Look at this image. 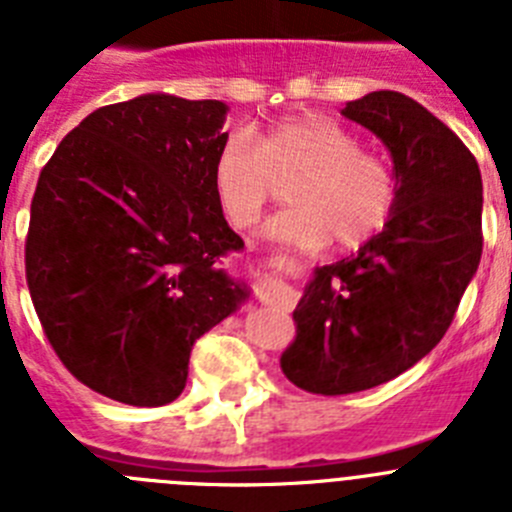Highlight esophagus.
<instances>
[{
	"instance_id": "obj_1",
	"label": "esophagus",
	"mask_w": 512,
	"mask_h": 512,
	"mask_svg": "<svg viewBox=\"0 0 512 512\" xmlns=\"http://www.w3.org/2000/svg\"><path fill=\"white\" fill-rule=\"evenodd\" d=\"M256 295H259V300L264 302V305L282 307V310H292L297 302V292L284 282L261 284V287L256 289Z\"/></svg>"
}]
</instances>
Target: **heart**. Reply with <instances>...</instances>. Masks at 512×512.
<instances>
[{"instance_id":"1","label":"heart","mask_w":512,"mask_h":512,"mask_svg":"<svg viewBox=\"0 0 512 512\" xmlns=\"http://www.w3.org/2000/svg\"><path fill=\"white\" fill-rule=\"evenodd\" d=\"M292 207L266 223V238L320 248L336 238L359 248L379 233L395 207V174L341 122L295 115L271 125L256 146L243 133L225 138L212 164L217 205L233 228H251L266 202L289 182Z\"/></svg>"}]
</instances>
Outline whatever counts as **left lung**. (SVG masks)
Here are the masks:
<instances>
[{"label":"left lung","mask_w":512,"mask_h":512,"mask_svg":"<svg viewBox=\"0 0 512 512\" xmlns=\"http://www.w3.org/2000/svg\"><path fill=\"white\" fill-rule=\"evenodd\" d=\"M341 115L390 151L395 207L354 256L312 271L297 302L282 372L315 395L372 390L431 354L482 259V174L459 135L400 92Z\"/></svg>","instance_id":"obj_1"}]
</instances>
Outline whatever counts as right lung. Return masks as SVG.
Returning a JSON list of instances; mask_svg holds the SVG:
<instances>
[{
    "instance_id": "right-lung-1",
    "label": "right lung",
    "mask_w": 512,
    "mask_h": 512,
    "mask_svg": "<svg viewBox=\"0 0 512 512\" xmlns=\"http://www.w3.org/2000/svg\"><path fill=\"white\" fill-rule=\"evenodd\" d=\"M228 104L140 94L71 130L40 171L25 274L63 366L110 400L182 395L197 338L251 289L223 269L241 251L212 164Z\"/></svg>"
}]
</instances>
